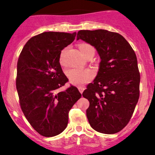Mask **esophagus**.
I'll return each mask as SVG.
<instances>
[{"mask_svg":"<svg viewBox=\"0 0 155 155\" xmlns=\"http://www.w3.org/2000/svg\"><path fill=\"white\" fill-rule=\"evenodd\" d=\"M78 89H79V92H80L81 94H82V92H83V91H84V90H85V87H81V86H79V87H78Z\"/></svg>","mask_w":155,"mask_h":155,"instance_id":"1","label":"esophagus"}]
</instances>
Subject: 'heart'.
I'll return each instance as SVG.
<instances>
[{"instance_id": "1", "label": "heart", "mask_w": 155, "mask_h": 155, "mask_svg": "<svg viewBox=\"0 0 155 155\" xmlns=\"http://www.w3.org/2000/svg\"><path fill=\"white\" fill-rule=\"evenodd\" d=\"M79 48L81 52L85 56L87 55L90 51H94L93 46L88 43H81L79 45ZM66 51V48L62 49L59 56V62L63 66L66 64V60H65ZM67 75H68L70 83L74 85H77V86H82L85 85L87 82H91L94 77V73L89 69L71 68L68 70Z\"/></svg>"}]
</instances>
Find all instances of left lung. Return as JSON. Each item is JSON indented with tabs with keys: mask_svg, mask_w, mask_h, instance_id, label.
I'll use <instances>...</instances> for the list:
<instances>
[{
	"mask_svg": "<svg viewBox=\"0 0 155 155\" xmlns=\"http://www.w3.org/2000/svg\"><path fill=\"white\" fill-rule=\"evenodd\" d=\"M79 39L94 46L101 59L94 82L82 93L90 104L86 110L88 122L97 132L116 134L128 124L140 97L137 56L118 33L81 30L77 33Z\"/></svg>",
	"mask_w": 155,
	"mask_h": 155,
	"instance_id": "8db88e82",
	"label": "left lung"
}]
</instances>
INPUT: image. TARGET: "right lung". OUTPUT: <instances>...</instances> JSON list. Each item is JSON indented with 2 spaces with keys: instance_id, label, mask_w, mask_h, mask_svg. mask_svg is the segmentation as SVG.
I'll return each mask as SVG.
<instances>
[{
  "instance_id": "right-lung-1",
  "label": "right lung",
  "mask_w": 155,
  "mask_h": 155,
  "mask_svg": "<svg viewBox=\"0 0 155 155\" xmlns=\"http://www.w3.org/2000/svg\"><path fill=\"white\" fill-rule=\"evenodd\" d=\"M76 35L42 33L30 39L18 58L15 85L20 107L30 124L43 137L64 130L69 111L82 97L75 86L58 92L68 81L59 62L60 53Z\"/></svg>"
}]
</instances>
